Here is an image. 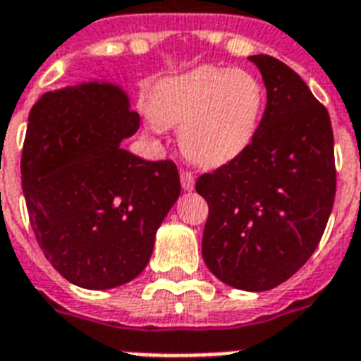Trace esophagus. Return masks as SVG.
Masks as SVG:
<instances>
[{"label": "esophagus", "mask_w": 361, "mask_h": 361, "mask_svg": "<svg viewBox=\"0 0 361 361\" xmlns=\"http://www.w3.org/2000/svg\"><path fill=\"white\" fill-rule=\"evenodd\" d=\"M194 173L188 169H180V184L184 190H194Z\"/></svg>", "instance_id": "34e87169"}]
</instances>
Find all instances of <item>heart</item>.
I'll return each instance as SVG.
<instances>
[{
	"mask_svg": "<svg viewBox=\"0 0 361 361\" xmlns=\"http://www.w3.org/2000/svg\"><path fill=\"white\" fill-rule=\"evenodd\" d=\"M264 88L243 69L200 67L164 80L149 113L178 128V145L195 166L220 167L248 149L264 111Z\"/></svg>",
	"mask_w": 361,
	"mask_h": 361,
	"instance_id": "b5f03b06",
	"label": "heart"
}]
</instances>
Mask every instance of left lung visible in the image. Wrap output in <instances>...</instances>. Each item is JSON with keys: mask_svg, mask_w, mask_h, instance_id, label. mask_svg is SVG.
Wrapping results in <instances>:
<instances>
[{"mask_svg": "<svg viewBox=\"0 0 361 361\" xmlns=\"http://www.w3.org/2000/svg\"><path fill=\"white\" fill-rule=\"evenodd\" d=\"M267 88L264 116L241 156L195 180L209 205L201 252L207 267L239 290L264 292L303 267L334 209V130L328 109L301 77L256 54Z\"/></svg>", "mask_w": 361, "mask_h": 361, "instance_id": "8db88e82", "label": "left lung"}]
</instances>
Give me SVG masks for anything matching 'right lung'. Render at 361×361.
Here are the masks:
<instances>
[{"mask_svg":"<svg viewBox=\"0 0 361 361\" xmlns=\"http://www.w3.org/2000/svg\"><path fill=\"white\" fill-rule=\"evenodd\" d=\"M137 128L124 92L96 82L49 92L30 113L20 161L30 224L44 258L77 286L135 279L180 194L175 161L120 149Z\"/></svg>","mask_w":361,"mask_h":361,"instance_id":"add662e5","label":"right lung"}]
</instances>
